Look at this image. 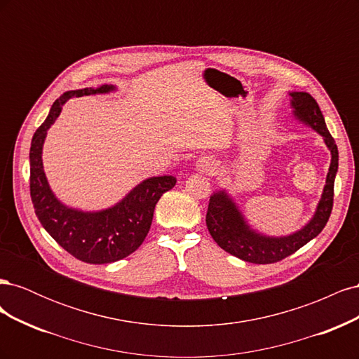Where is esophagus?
I'll return each mask as SVG.
<instances>
[{"label":"esophagus","mask_w":359,"mask_h":359,"mask_svg":"<svg viewBox=\"0 0 359 359\" xmlns=\"http://www.w3.org/2000/svg\"><path fill=\"white\" fill-rule=\"evenodd\" d=\"M215 166H217L215 158H212L211 156L199 157L196 160V165H194V168H196V170L201 173H211V172H214Z\"/></svg>","instance_id":"1"}]
</instances>
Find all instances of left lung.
Here are the masks:
<instances>
[{"mask_svg":"<svg viewBox=\"0 0 359 359\" xmlns=\"http://www.w3.org/2000/svg\"><path fill=\"white\" fill-rule=\"evenodd\" d=\"M292 115L298 123L310 127L323 137V142L331 153V163L325 181L323 191L316 205L311 219L301 229L289 235L273 236L256 231L248 223L244 212L238 206L236 201L223 190H215L206 212V227L212 240L224 252L240 257L252 264H274L290 256L306 245L313 238H316L327 224L334 198V181L339 170V149L335 140L330 135L325 118L322 115L318 102L309 93L289 91Z\"/></svg>","mask_w":359,"mask_h":359,"instance_id":"obj_1","label":"left lung"}]
</instances>
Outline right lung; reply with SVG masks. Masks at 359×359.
I'll return each instance as SVG.
<instances>
[{"label":"right lung","mask_w":359,"mask_h":359,"mask_svg":"<svg viewBox=\"0 0 359 359\" xmlns=\"http://www.w3.org/2000/svg\"><path fill=\"white\" fill-rule=\"evenodd\" d=\"M114 91H116L115 85H100L97 88L64 93L53 102L45 123L36 130L29 149V190L39 222L72 256L94 265L116 262L137 250L148 235L156 203L163 193L177 184V178L172 175L149 177L140 181L121 201L99 211L72 208L52 191L41 158L48 130L57 121L67 100Z\"/></svg>","instance_id":"add662e5"}]
</instances>
